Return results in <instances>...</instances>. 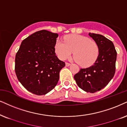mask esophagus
Segmentation results:
<instances>
[{"mask_svg":"<svg viewBox=\"0 0 127 127\" xmlns=\"http://www.w3.org/2000/svg\"><path fill=\"white\" fill-rule=\"evenodd\" d=\"M70 63H67V62L65 63V66L68 67V66H70Z\"/></svg>","mask_w":127,"mask_h":127,"instance_id":"esophagus-1","label":"esophagus"}]
</instances>
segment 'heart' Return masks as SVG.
<instances>
[{"label":"heart","mask_w":127,"mask_h":127,"mask_svg":"<svg viewBox=\"0 0 127 127\" xmlns=\"http://www.w3.org/2000/svg\"><path fill=\"white\" fill-rule=\"evenodd\" d=\"M55 52L61 60L70 57L74 52L75 60L81 66H91L97 59L99 47L95 41L78 34L67 35L64 41L57 40L54 46Z\"/></svg>","instance_id":"heart-1"}]
</instances>
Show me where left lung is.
<instances>
[{
    "label": "left lung",
    "instance_id": "obj_1",
    "mask_svg": "<svg viewBox=\"0 0 127 127\" xmlns=\"http://www.w3.org/2000/svg\"><path fill=\"white\" fill-rule=\"evenodd\" d=\"M89 35L98 46V56L94 64L80 69L74 78L80 89L86 92L94 93L104 89L113 78L117 52L113 43L105 37L91 33Z\"/></svg>",
    "mask_w": 127,
    "mask_h": 127
}]
</instances>
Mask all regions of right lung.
Masks as SVG:
<instances>
[{
	"label": "right lung",
	"mask_w": 127,
	"mask_h": 127,
	"mask_svg": "<svg viewBox=\"0 0 127 127\" xmlns=\"http://www.w3.org/2000/svg\"><path fill=\"white\" fill-rule=\"evenodd\" d=\"M59 34L47 30L33 33L22 41L15 57L17 79L27 90L45 95L55 87L65 63L56 55Z\"/></svg>",
	"instance_id": "1"
}]
</instances>
